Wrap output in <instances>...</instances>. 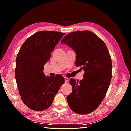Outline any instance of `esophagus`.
<instances>
[{
    "mask_svg": "<svg viewBox=\"0 0 131 131\" xmlns=\"http://www.w3.org/2000/svg\"><path fill=\"white\" fill-rule=\"evenodd\" d=\"M69 79L68 78H67V77H65V83H68V82H69Z\"/></svg>",
    "mask_w": 131,
    "mask_h": 131,
    "instance_id": "34e87169",
    "label": "esophagus"
}]
</instances>
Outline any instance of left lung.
Here are the masks:
<instances>
[{"label":"left lung","instance_id":"8db88e82","mask_svg":"<svg viewBox=\"0 0 131 131\" xmlns=\"http://www.w3.org/2000/svg\"><path fill=\"white\" fill-rule=\"evenodd\" d=\"M61 43L77 53L76 66L84 70L83 79H70L73 91L67 97L69 107L80 115L95 110L107 93L112 77V62L105 43L88 30L69 33Z\"/></svg>","mask_w":131,"mask_h":131}]
</instances>
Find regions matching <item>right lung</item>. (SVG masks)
Listing matches in <instances>:
<instances>
[{
  "instance_id": "1",
  "label": "right lung",
  "mask_w": 131,
  "mask_h": 131,
  "mask_svg": "<svg viewBox=\"0 0 131 131\" xmlns=\"http://www.w3.org/2000/svg\"><path fill=\"white\" fill-rule=\"evenodd\" d=\"M65 33L40 31L30 36L21 47L16 61L15 78L22 101L34 111L49 107L65 79L61 75L46 77L44 66Z\"/></svg>"
}]
</instances>
